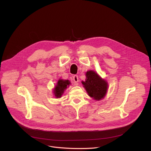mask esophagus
Wrapping results in <instances>:
<instances>
[{"instance_id": "1", "label": "esophagus", "mask_w": 151, "mask_h": 151, "mask_svg": "<svg viewBox=\"0 0 151 151\" xmlns=\"http://www.w3.org/2000/svg\"><path fill=\"white\" fill-rule=\"evenodd\" d=\"M73 80L74 81L75 83H78V75H74L73 76Z\"/></svg>"}]
</instances>
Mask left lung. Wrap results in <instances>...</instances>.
<instances>
[{"label":"left lung","mask_w":151,"mask_h":151,"mask_svg":"<svg viewBox=\"0 0 151 151\" xmlns=\"http://www.w3.org/2000/svg\"><path fill=\"white\" fill-rule=\"evenodd\" d=\"M85 81L81 83L89 96L96 100L104 99L108 90L107 82L93 70L87 71Z\"/></svg>","instance_id":"obj_1"}]
</instances>
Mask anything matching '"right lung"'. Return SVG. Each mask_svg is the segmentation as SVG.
<instances>
[{"mask_svg":"<svg viewBox=\"0 0 151 151\" xmlns=\"http://www.w3.org/2000/svg\"><path fill=\"white\" fill-rule=\"evenodd\" d=\"M70 84V81H69V80H63L59 79L53 90V93L55 97L56 98H60L62 95L63 93V92Z\"/></svg>","mask_w":151,"mask_h":151,"instance_id":"obj_1","label":"right lung"}]
</instances>
